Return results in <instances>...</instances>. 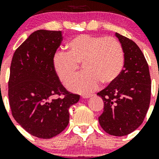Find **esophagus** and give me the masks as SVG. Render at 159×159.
<instances>
[{
	"mask_svg": "<svg viewBox=\"0 0 159 159\" xmlns=\"http://www.w3.org/2000/svg\"><path fill=\"white\" fill-rule=\"evenodd\" d=\"M91 96H93L92 94H86V95H83V96H82V97H83L84 98H88L91 97Z\"/></svg>",
	"mask_w": 159,
	"mask_h": 159,
	"instance_id": "obj_1",
	"label": "esophagus"
}]
</instances>
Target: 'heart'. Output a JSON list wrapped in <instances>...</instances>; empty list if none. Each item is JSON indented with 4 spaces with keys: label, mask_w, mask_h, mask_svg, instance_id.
Listing matches in <instances>:
<instances>
[{
    "label": "heart",
    "mask_w": 159,
    "mask_h": 159,
    "mask_svg": "<svg viewBox=\"0 0 159 159\" xmlns=\"http://www.w3.org/2000/svg\"><path fill=\"white\" fill-rule=\"evenodd\" d=\"M66 48L67 52L54 54L52 64L61 81L66 84L81 63L84 72L67 84L69 90L73 92L87 93L96 90L100 82L109 84L123 69V48L113 37L81 34L69 41Z\"/></svg>",
    "instance_id": "obj_1"
}]
</instances>
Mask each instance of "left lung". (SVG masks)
<instances>
[{
    "label": "left lung",
    "instance_id": "1",
    "mask_svg": "<svg viewBox=\"0 0 159 159\" xmlns=\"http://www.w3.org/2000/svg\"><path fill=\"white\" fill-rule=\"evenodd\" d=\"M115 36L123 50V69L114 82L97 93L104 101L98 122L109 134L124 136L143 123L150 102L151 79L139 47L125 36L117 33Z\"/></svg>",
    "mask_w": 159,
    "mask_h": 159
}]
</instances>
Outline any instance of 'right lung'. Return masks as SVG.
I'll return each instance as SVG.
<instances>
[{"instance_id":"1","label":"right lung","mask_w":159,"mask_h":159,"mask_svg":"<svg viewBox=\"0 0 159 159\" xmlns=\"http://www.w3.org/2000/svg\"><path fill=\"white\" fill-rule=\"evenodd\" d=\"M61 31L39 30L16 50L10 66L8 95L12 116L32 135L49 139L66 128L69 109L80 96L62 85L52 64ZM63 98L54 99L57 94Z\"/></svg>"}]
</instances>
